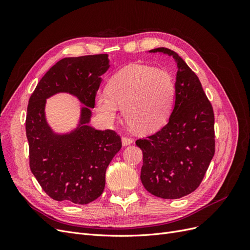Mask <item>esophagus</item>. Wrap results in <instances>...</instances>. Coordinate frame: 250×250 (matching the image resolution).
<instances>
[{"label": "esophagus", "instance_id": "1", "mask_svg": "<svg viewBox=\"0 0 250 250\" xmlns=\"http://www.w3.org/2000/svg\"><path fill=\"white\" fill-rule=\"evenodd\" d=\"M132 139L128 138V137H122V145L123 146H128L130 145V144H132Z\"/></svg>", "mask_w": 250, "mask_h": 250}]
</instances>
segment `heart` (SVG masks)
<instances>
[{"mask_svg":"<svg viewBox=\"0 0 250 250\" xmlns=\"http://www.w3.org/2000/svg\"><path fill=\"white\" fill-rule=\"evenodd\" d=\"M175 99V83L165 70L144 64L128 65L113 75L107 92L96 96V107L113 123L119 107L133 130L148 133L161 128L170 117Z\"/></svg>","mask_w":250,"mask_h":250,"instance_id":"1","label":"heart"}]
</instances>
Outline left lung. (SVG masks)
<instances>
[{
  "mask_svg": "<svg viewBox=\"0 0 250 250\" xmlns=\"http://www.w3.org/2000/svg\"><path fill=\"white\" fill-rule=\"evenodd\" d=\"M177 64L175 104L160 131L135 144L143 151L141 180L156 197L177 199L194 192L215 154V117L199 78L177 53L157 48Z\"/></svg>",
  "mask_w": 250,
  "mask_h": 250,
  "instance_id": "left-lung-1",
  "label": "left lung"
}]
</instances>
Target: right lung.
Wrapping results in <instances>:
<instances>
[{
  "mask_svg": "<svg viewBox=\"0 0 250 250\" xmlns=\"http://www.w3.org/2000/svg\"><path fill=\"white\" fill-rule=\"evenodd\" d=\"M107 54L66 57L44 74L29 99L26 134L30 169L52 199L87 204L103 193L105 172L122 147L116 131L89 126L101 75L108 70ZM69 92L86 105L80 124L70 134L58 135L44 116L45 100Z\"/></svg>",
  "mask_w": 250,
  "mask_h": 250,
  "instance_id": "1",
  "label": "right lung"
}]
</instances>
